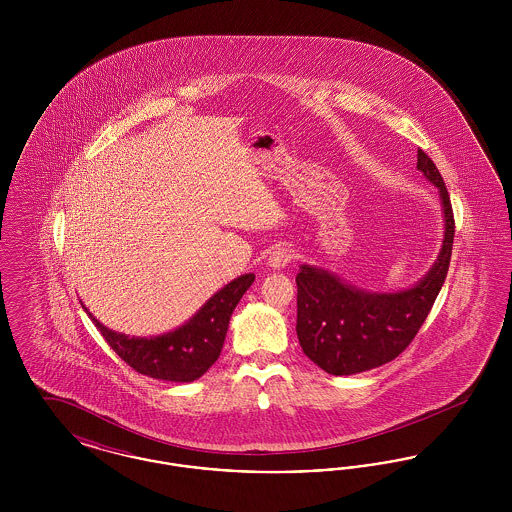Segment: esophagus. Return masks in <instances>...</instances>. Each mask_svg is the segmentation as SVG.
Returning <instances> with one entry per match:
<instances>
[{"label":"esophagus","mask_w":512,"mask_h":512,"mask_svg":"<svg viewBox=\"0 0 512 512\" xmlns=\"http://www.w3.org/2000/svg\"><path fill=\"white\" fill-rule=\"evenodd\" d=\"M293 251L290 247H276L270 255H268V267L284 268L292 263Z\"/></svg>","instance_id":"esophagus-1"}]
</instances>
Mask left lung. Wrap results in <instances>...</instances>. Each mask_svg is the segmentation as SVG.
I'll return each mask as SVG.
<instances>
[{
    "label": "left lung",
    "mask_w": 512,
    "mask_h": 512,
    "mask_svg": "<svg viewBox=\"0 0 512 512\" xmlns=\"http://www.w3.org/2000/svg\"><path fill=\"white\" fill-rule=\"evenodd\" d=\"M416 157V169L439 190L445 222L438 259L420 282L401 292L372 293L311 265H301L295 276L297 338L303 353L328 374L365 372L401 355L432 311L445 282L455 238L451 199L434 161L422 149Z\"/></svg>",
    "instance_id": "left-lung-1"
}]
</instances>
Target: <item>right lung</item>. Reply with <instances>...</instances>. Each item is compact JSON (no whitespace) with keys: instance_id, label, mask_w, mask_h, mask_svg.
I'll return each mask as SVG.
<instances>
[{"instance_id":"obj_1","label":"right lung","mask_w":512,"mask_h":512,"mask_svg":"<svg viewBox=\"0 0 512 512\" xmlns=\"http://www.w3.org/2000/svg\"><path fill=\"white\" fill-rule=\"evenodd\" d=\"M253 280L255 274L238 276L215 293L188 322L161 336L130 338L103 326L86 307L84 311L111 349L136 372L155 380L194 382L219 359L230 317Z\"/></svg>"}]
</instances>
